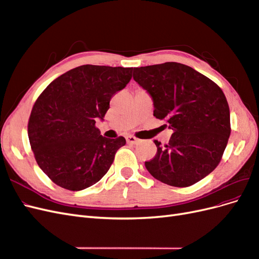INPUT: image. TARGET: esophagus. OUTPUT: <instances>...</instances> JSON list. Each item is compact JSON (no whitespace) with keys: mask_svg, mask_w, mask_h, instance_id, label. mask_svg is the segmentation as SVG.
Listing matches in <instances>:
<instances>
[{"mask_svg":"<svg viewBox=\"0 0 259 259\" xmlns=\"http://www.w3.org/2000/svg\"><path fill=\"white\" fill-rule=\"evenodd\" d=\"M126 143L130 144V145H135V144H138L139 143V139L134 137V136H126Z\"/></svg>","mask_w":259,"mask_h":259,"instance_id":"1","label":"esophagus"}]
</instances>
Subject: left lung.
<instances>
[{"mask_svg":"<svg viewBox=\"0 0 259 259\" xmlns=\"http://www.w3.org/2000/svg\"><path fill=\"white\" fill-rule=\"evenodd\" d=\"M134 80L153 100V115L173 134L167 145L145 162L155 179L189 187L213 171L230 136V111L222 89L205 75L178 62L134 68Z\"/></svg>","mask_w":259,"mask_h":259,"instance_id":"1","label":"left lung"}]
</instances>
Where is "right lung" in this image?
Segmentation results:
<instances>
[{"instance_id": "add662e5", "label": "right lung", "mask_w": 259, "mask_h": 259, "mask_svg": "<svg viewBox=\"0 0 259 259\" xmlns=\"http://www.w3.org/2000/svg\"><path fill=\"white\" fill-rule=\"evenodd\" d=\"M133 68L84 65L54 80L31 111L28 136L37 165L53 183L79 191L96 184L126 144L100 135L110 99L132 79Z\"/></svg>"}]
</instances>
